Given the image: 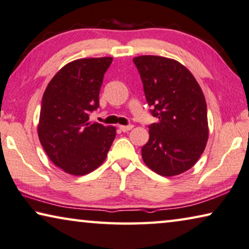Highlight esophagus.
I'll return each instance as SVG.
<instances>
[{
    "mask_svg": "<svg viewBox=\"0 0 249 249\" xmlns=\"http://www.w3.org/2000/svg\"><path fill=\"white\" fill-rule=\"evenodd\" d=\"M132 128H133V125H127V126L121 125V126H120V129H121L122 132H128V131H131Z\"/></svg>",
    "mask_w": 249,
    "mask_h": 249,
    "instance_id": "esophagus-1",
    "label": "esophagus"
}]
</instances>
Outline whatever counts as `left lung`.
Instances as JSON below:
<instances>
[{
    "mask_svg": "<svg viewBox=\"0 0 249 249\" xmlns=\"http://www.w3.org/2000/svg\"><path fill=\"white\" fill-rule=\"evenodd\" d=\"M139 70L152 115L150 139L142 158L152 171L173 177L188 171L205 151L208 127L205 96L194 75L174 59L140 55L133 59Z\"/></svg>",
    "mask_w": 249,
    "mask_h": 249,
    "instance_id": "1",
    "label": "left lung"
}]
</instances>
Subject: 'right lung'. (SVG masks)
I'll return each mask as SVG.
<instances>
[{
	"label": "right lung",
	"instance_id": "right-lung-1",
	"mask_svg": "<svg viewBox=\"0 0 249 249\" xmlns=\"http://www.w3.org/2000/svg\"><path fill=\"white\" fill-rule=\"evenodd\" d=\"M112 57L83 58L59 70L42 97L40 143L51 162L66 173L85 176L102 165L116 127L89 122L99 107V90Z\"/></svg>",
	"mask_w": 249,
	"mask_h": 249
}]
</instances>
